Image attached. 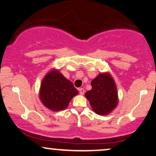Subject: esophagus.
<instances>
[{
  "label": "esophagus",
  "mask_w": 156,
  "mask_h": 156,
  "mask_svg": "<svg viewBox=\"0 0 156 156\" xmlns=\"http://www.w3.org/2000/svg\"><path fill=\"white\" fill-rule=\"evenodd\" d=\"M79 92H80V95H83L85 93V90L83 88H80L79 89Z\"/></svg>",
  "instance_id": "obj_1"
}]
</instances>
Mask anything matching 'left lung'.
Instances as JSON below:
<instances>
[{
    "instance_id": "obj_1",
    "label": "left lung",
    "mask_w": 156,
    "mask_h": 156,
    "mask_svg": "<svg viewBox=\"0 0 156 156\" xmlns=\"http://www.w3.org/2000/svg\"><path fill=\"white\" fill-rule=\"evenodd\" d=\"M92 89L85 95L93 110L99 115H107L117 107V90L115 80L109 73H100L91 82Z\"/></svg>"
}]
</instances>
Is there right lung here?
<instances>
[{"label": "right lung", "mask_w": 156, "mask_h": 156, "mask_svg": "<svg viewBox=\"0 0 156 156\" xmlns=\"http://www.w3.org/2000/svg\"><path fill=\"white\" fill-rule=\"evenodd\" d=\"M78 93L71 81L58 70L53 69L41 81L39 98L50 110L60 111L66 108L70 101Z\"/></svg>", "instance_id": "add662e5"}]
</instances>
